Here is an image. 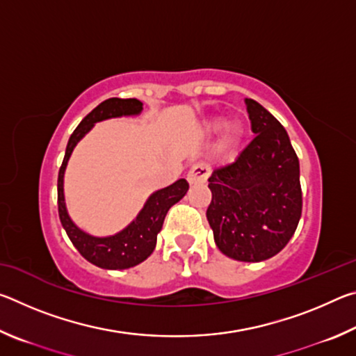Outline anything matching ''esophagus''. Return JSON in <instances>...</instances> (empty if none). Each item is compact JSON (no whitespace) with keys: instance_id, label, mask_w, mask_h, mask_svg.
<instances>
[{"instance_id":"obj_1","label":"esophagus","mask_w":356,"mask_h":356,"mask_svg":"<svg viewBox=\"0 0 356 356\" xmlns=\"http://www.w3.org/2000/svg\"><path fill=\"white\" fill-rule=\"evenodd\" d=\"M210 174V168L207 163H204V161H196V163H193L190 171H188V182L193 184H204L207 180Z\"/></svg>"}]
</instances>
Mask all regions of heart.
I'll use <instances>...</instances> for the list:
<instances>
[{
	"mask_svg": "<svg viewBox=\"0 0 356 356\" xmlns=\"http://www.w3.org/2000/svg\"><path fill=\"white\" fill-rule=\"evenodd\" d=\"M221 127H222V131H221L222 146L229 149L236 147L240 143V140H242V135H243L242 122H240L238 119H229L226 122H222V119H216L209 125V129L212 130H218Z\"/></svg>",
	"mask_w": 356,
	"mask_h": 356,
	"instance_id": "b5f03b06",
	"label": "heart"
}]
</instances>
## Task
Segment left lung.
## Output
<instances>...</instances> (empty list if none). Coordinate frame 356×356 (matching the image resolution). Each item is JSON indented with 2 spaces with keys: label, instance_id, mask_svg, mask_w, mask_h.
I'll list each match as a JSON object with an SVG mask.
<instances>
[{
  "label": "left lung",
  "instance_id": "obj_1",
  "mask_svg": "<svg viewBox=\"0 0 356 356\" xmlns=\"http://www.w3.org/2000/svg\"><path fill=\"white\" fill-rule=\"evenodd\" d=\"M256 136L232 163L209 177L207 220L227 257L261 262L284 248L298 226L303 197L298 156L272 113L246 99Z\"/></svg>",
  "mask_w": 356,
  "mask_h": 356
}]
</instances>
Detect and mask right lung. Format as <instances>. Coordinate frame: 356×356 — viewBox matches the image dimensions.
Listing matches in <instances>:
<instances>
[{
    "label": "right lung",
    "mask_w": 356,
    "mask_h": 356,
    "mask_svg": "<svg viewBox=\"0 0 356 356\" xmlns=\"http://www.w3.org/2000/svg\"><path fill=\"white\" fill-rule=\"evenodd\" d=\"M143 110V104L136 99H118L111 97L102 102L99 106L84 118L80 125L70 135L63 165L59 168L58 174V213L59 220L63 222V227L67 232L70 242L75 248L80 251V254L94 265L100 268L108 270H124L135 267L152 254L156 243V234L160 232L163 226L165 216L171 206L179 202L188 191V182L185 179H180L172 185L166 186L163 190H159L149 197L146 206L136 216V220L129 227H125L122 232L116 234L113 237L97 238L88 236L78 229L72 220L69 218L67 210L64 202V188L63 179L64 170L67 165V160L72 150L76 146V143L92 129L94 122L104 120L108 118L125 116V114H138Z\"/></svg>",
    "instance_id": "1"
}]
</instances>
